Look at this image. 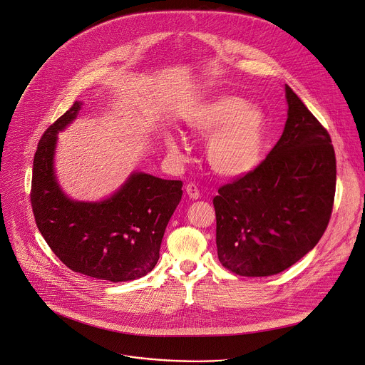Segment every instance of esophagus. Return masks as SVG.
I'll return each mask as SVG.
<instances>
[{
    "label": "esophagus",
    "instance_id": "esophagus-1",
    "mask_svg": "<svg viewBox=\"0 0 365 365\" xmlns=\"http://www.w3.org/2000/svg\"><path fill=\"white\" fill-rule=\"evenodd\" d=\"M186 193H187V196L190 199H199L200 197V192H199V189H197V186L195 183H189L186 186Z\"/></svg>",
    "mask_w": 365,
    "mask_h": 365
}]
</instances>
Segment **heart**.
I'll list each match as a JSON object with an SVG mask.
<instances>
[{"instance_id":"obj_1","label":"heart","mask_w":365,"mask_h":365,"mask_svg":"<svg viewBox=\"0 0 365 365\" xmlns=\"http://www.w3.org/2000/svg\"><path fill=\"white\" fill-rule=\"evenodd\" d=\"M186 121L193 133L210 136L206 160L216 175L240 178L259 165L267 139V118L261 108L240 97L220 94L196 106ZM168 145L179 150L175 138Z\"/></svg>"}]
</instances>
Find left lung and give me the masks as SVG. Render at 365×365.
I'll return each instance as SVG.
<instances>
[{
    "label": "left lung",
    "instance_id": "obj_1",
    "mask_svg": "<svg viewBox=\"0 0 365 365\" xmlns=\"http://www.w3.org/2000/svg\"><path fill=\"white\" fill-rule=\"evenodd\" d=\"M288 118L252 172L217 189V258L240 277L279 274L324 235L334 206L336 162L329 133L285 86Z\"/></svg>",
    "mask_w": 365,
    "mask_h": 365
}]
</instances>
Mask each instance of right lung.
I'll list each match as a JSON object with an SVG mask.
<instances>
[{"instance_id": "1", "label": "right lung", "mask_w": 365, "mask_h": 365, "mask_svg": "<svg viewBox=\"0 0 365 365\" xmlns=\"http://www.w3.org/2000/svg\"><path fill=\"white\" fill-rule=\"evenodd\" d=\"M74 104L41 136L33 163L31 206L54 255L71 271L110 282L133 281L159 261L165 229L182 199V180L133 173L103 202H74L54 176L57 133L76 118Z\"/></svg>"}]
</instances>
